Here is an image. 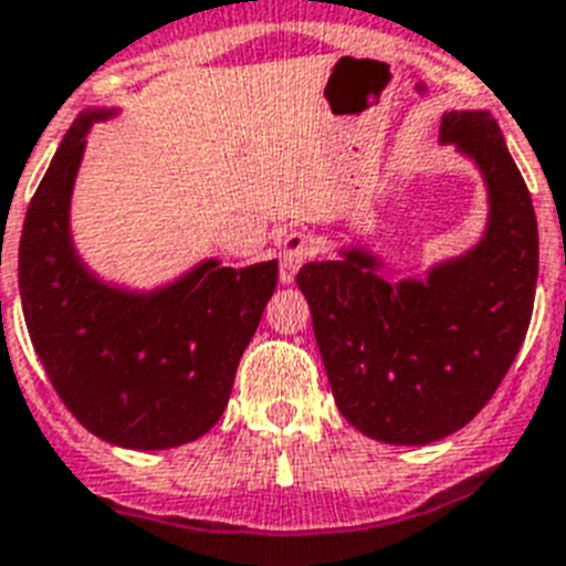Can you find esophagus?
Wrapping results in <instances>:
<instances>
[{
	"instance_id": "34e87169",
	"label": "esophagus",
	"mask_w": 566,
	"mask_h": 566,
	"mask_svg": "<svg viewBox=\"0 0 566 566\" xmlns=\"http://www.w3.org/2000/svg\"><path fill=\"white\" fill-rule=\"evenodd\" d=\"M315 251V242H312L310 233L294 231L289 233L286 240L280 242V283L283 286H292L294 274L306 263V256Z\"/></svg>"
}]
</instances>
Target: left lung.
I'll return each mask as SVG.
<instances>
[{
  "instance_id": "left-lung-1",
  "label": "left lung",
  "mask_w": 566,
  "mask_h": 566,
  "mask_svg": "<svg viewBox=\"0 0 566 566\" xmlns=\"http://www.w3.org/2000/svg\"><path fill=\"white\" fill-rule=\"evenodd\" d=\"M440 144L483 179L489 213L469 251L390 280L385 256L349 242L297 272L335 405L387 446L440 442L478 417L524 344L538 283L535 208L497 120L446 112Z\"/></svg>"
}]
</instances>
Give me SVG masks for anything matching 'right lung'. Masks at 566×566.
Wrapping results in <instances>:
<instances>
[{"instance_id": "right-lung-1", "label": "right lung", "mask_w": 566, "mask_h": 566, "mask_svg": "<svg viewBox=\"0 0 566 566\" xmlns=\"http://www.w3.org/2000/svg\"><path fill=\"white\" fill-rule=\"evenodd\" d=\"M118 106L81 112L28 205L20 297L28 335L74 419L109 446L165 451L219 422L240 358L277 286V260L205 256L153 289L104 280L74 245L86 135Z\"/></svg>"}]
</instances>
